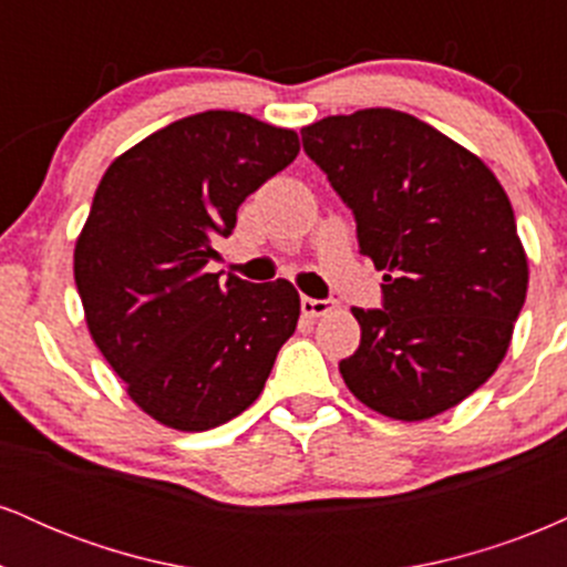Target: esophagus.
<instances>
[{"label":"esophagus","instance_id":"1","mask_svg":"<svg viewBox=\"0 0 567 567\" xmlns=\"http://www.w3.org/2000/svg\"><path fill=\"white\" fill-rule=\"evenodd\" d=\"M336 309L333 301H320V298H301V311L306 317H324Z\"/></svg>","mask_w":567,"mask_h":567}]
</instances>
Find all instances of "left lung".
<instances>
[{"label": "left lung", "mask_w": 567, "mask_h": 567, "mask_svg": "<svg viewBox=\"0 0 567 567\" xmlns=\"http://www.w3.org/2000/svg\"><path fill=\"white\" fill-rule=\"evenodd\" d=\"M303 148L357 218L383 271V309H351L349 392L394 421H426L496 373L528 292L512 202L477 154L394 109L324 116Z\"/></svg>", "instance_id": "left-lung-1"}]
</instances>
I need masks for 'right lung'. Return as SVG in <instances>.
I'll list each match as a JSON object with an SVG mask.
<instances>
[{
	"mask_svg": "<svg viewBox=\"0 0 567 567\" xmlns=\"http://www.w3.org/2000/svg\"><path fill=\"white\" fill-rule=\"evenodd\" d=\"M301 152L298 133L239 112H202L120 154L95 188L74 279L95 347L143 413L178 432L239 415L296 330L288 279L207 271L239 205Z\"/></svg>",
	"mask_w": 567,
	"mask_h": 567,
	"instance_id": "right-lung-1",
	"label": "right lung"
}]
</instances>
